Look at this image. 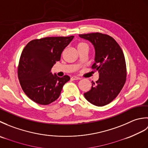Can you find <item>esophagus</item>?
<instances>
[{
    "mask_svg": "<svg viewBox=\"0 0 148 148\" xmlns=\"http://www.w3.org/2000/svg\"><path fill=\"white\" fill-rule=\"evenodd\" d=\"M71 79L73 80H78V79H80V77H76V76H72V77H71Z\"/></svg>",
    "mask_w": 148,
    "mask_h": 148,
    "instance_id": "34e87169",
    "label": "esophagus"
}]
</instances>
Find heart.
<instances>
[{
  "instance_id": "obj_1",
  "label": "heart",
  "mask_w": 148,
  "mask_h": 148,
  "mask_svg": "<svg viewBox=\"0 0 148 148\" xmlns=\"http://www.w3.org/2000/svg\"><path fill=\"white\" fill-rule=\"evenodd\" d=\"M84 46H88V45L86 43L83 42H80L77 44V48H79V47Z\"/></svg>"
}]
</instances>
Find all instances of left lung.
I'll use <instances>...</instances> for the list:
<instances>
[{
  "mask_svg": "<svg viewBox=\"0 0 148 148\" xmlns=\"http://www.w3.org/2000/svg\"><path fill=\"white\" fill-rule=\"evenodd\" d=\"M88 40L95 49V63L92 69L99 72L96 84L84 93L85 99L92 104L103 106L112 102L126 82L127 67L121 47L109 35L99 32L79 34Z\"/></svg>",
  "mask_w": 148,
  "mask_h": 148,
  "instance_id": "left-lung-1",
  "label": "left lung"
}]
</instances>
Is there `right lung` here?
Returning <instances> with one entry per match:
<instances>
[{
  "label": "right lung",
  "mask_w": 148,
  "mask_h": 148,
  "mask_svg": "<svg viewBox=\"0 0 148 148\" xmlns=\"http://www.w3.org/2000/svg\"><path fill=\"white\" fill-rule=\"evenodd\" d=\"M74 36L48 37L31 40L25 47L18 66V77L22 90L32 101L48 105L57 99L70 77H59L51 73L62 51Z\"/></svg>",
  "instance_id": "1"
}]
</instances>
